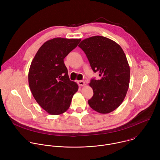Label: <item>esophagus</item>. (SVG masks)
Returning <instances> with one entry per match:
<instances>
[{
	"label": "esophagus",
	"instance_id": "1",
	"mask_svg": "<svg viewBox=\"0 0 160 160\" xmlns=\"http://www.w3.org/2000/svg\"><path fill=\"white\" fill-rule=\"evenodd\" d=\"M77 83H78V85H80V86H83V85H85V82H84L83 81H82V80H79V81H78V82H77Z\"/></svg>",
	"mask_w": 160,
	"mask_h": 160
}]
</instances>
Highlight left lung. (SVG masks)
Masks as SVG:
<instances>
[{
	"label": "left lung",
	"instance_id": "1",
	"mask_svg": "<svg viewBox=\"0 0 160 160\" xmlns=\"http://www.w3.org/2000/svg\"><path fill=\"white\" fill-rule=\"evenodd\" d=\"M78 47L86 54L94 72L101 77L89 83L94 92L88 101L89 106L102 114L113 111L123 101L130 83V66L123 49L115 41L102 36L85 38Z\"/></svg>",
	"mask_w": 160,
	"mask_h": 160
}]
</instances>
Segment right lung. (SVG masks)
Returning <instances> with one entry per match:
<instances>
[{
    "mask_svg": "<svg viewBox=\"0 0 160 160\" xmlns=\"http://www.w3.org/2000/svg\"><path fill=\"white\" fill-rule=\"evenodd\" d=\"M81 39L54 38L45 42L32 61L28 83L37 103L49 114L58 115L70 108L78 86L71 81L64 59Z\"/></svg>",
    "mask_w": 160,
    "mask_h": 160,
    "instance_id": "add662e5",
    "label": "right lung"
}]
</instances>
